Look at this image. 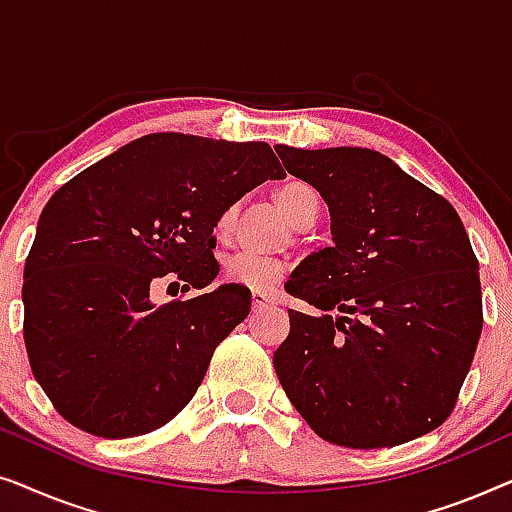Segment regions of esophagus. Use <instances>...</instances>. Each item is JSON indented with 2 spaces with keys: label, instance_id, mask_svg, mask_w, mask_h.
<instances>
[{
  "label": "esophagus",
  "instance_id": "esophagus-1",
  "mask_svg": "<svg viewBox=\"0 0 512 512\" xmlns=\"http://www.w3.org/2000/svg\"><path fill=\"white\" fill-rule=\"evenodd\" d=\"M251 305H254V310H263V307L272 305V298L263 291H254V293H251Z\"/></svg>",
  "mask_w": 512,
  "mask_h": 512
}]
</instances>
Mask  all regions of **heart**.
<instances>
[{"instance_id": "obj_1", "label": "heart", "mask_w": 512, "mask_h": 512, "mask_svg": "<svg viewBox=\"0 0 512 512\" xmlns=\"http://www.w3.org/2000/svg\"><path fill=\"white\" fill-rule=\"evenodd\" d=\"M312 202H319L317 193H314L307 184H300V181H291V184L279 188L277 193V205L291 223H296L298 216L303 214ZM235 216L237 207H228L226 212L219 216V221H216L214 226L216 237L223 240V237L230 235V230L235 226ZM284 275V261H279L275 256L256 254V251H235V254H230L226 261H223V279H226L228 284L244 286V289L270 291L282 282Z\"/></svg>"}]
</instances>
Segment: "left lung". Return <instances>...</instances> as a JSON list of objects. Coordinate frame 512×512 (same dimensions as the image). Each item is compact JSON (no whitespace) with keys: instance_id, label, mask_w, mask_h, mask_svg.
<instances>
[{"instance_id":"left-lung-1","label":"left lung","mask_w":512,"mask_h":512,"mask_svg":"<svg viewBox=\"0 0 512 512\" xmlns=\"http://www.w3.org/2000/svg\"><path fill=\"white\" fill-rule=\"evenodd\" d=\"M275 151L324 198L333 235V247L307 256L286 284L324 310H291L289 338L272 359L293 408L317 436L354 450L438 429L482 331L478 258L459 214L377 151Z\"/></svg>"}]
</instances>
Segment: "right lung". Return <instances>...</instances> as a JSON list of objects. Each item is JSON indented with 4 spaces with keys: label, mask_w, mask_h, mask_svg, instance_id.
Returning <instances> with one entry per match:
<instances>
[{
    "label": "right lung",
    "mask_w": 512,
    "mask_h": 512,
    "mask_svg": "<svg viewBox=\"0 0 512 512\" xmlns=\"http://www.w3.org/2000/svg\"><path fill=\"white\" fill-rule=\"evenodd\" d=\"M282 177L265 142L156 132L53 193L25 261L23 333L34 377L69 424L142 436L191 401L251 293L223 284L156 305L151 286L212 284L219 216Z\"/></svg>",
    "instance_id": "1"
}]
</instances>
